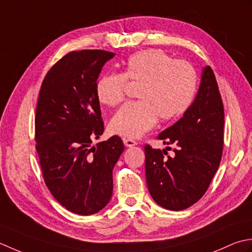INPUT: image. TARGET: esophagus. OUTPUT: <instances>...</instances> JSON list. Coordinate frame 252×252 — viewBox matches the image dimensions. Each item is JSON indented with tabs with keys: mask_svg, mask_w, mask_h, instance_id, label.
Returning <instances> with one entry per match:
<instances>
[{
	"mask_svg": "<svg viewBox=\"0 0 252 252\" xmlns=\"http://www.w3.org/2000/svg\"><path fill=\"white\" fill-rule=\"evenodd\" d=\"M123 142H124V145L126 147H133L137 145V142L135 140L129 139V138H124V139H123Z\"/></svg>",
	"mask_w": 252,
	"mask_h": 252,
	"instance_id": "esophagus-1",
	"label": "esophagus"
}]
</instances>
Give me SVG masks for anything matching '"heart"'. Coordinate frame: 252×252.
<instances>
[{
  "label": "heart",
  "mask_w": 252,
  "mask_h": 252,
  "mask_svg": "<svg viewBox=\"0 0 252 252\" xmlns=\"http://www.w3.org/2000/svg\"><path fill=\"white\" fill-rule=\"evenodd\" d=\"M127 81L140 85L139 101L127 103L113 116L111 131L138 138L155 127L158 120L171 122L190 107L198 87L191 64L176 61L160 50L140 51L128 58L123 74L102 76L95 86L102 104L116 106L125 100Z\"/></svg>",
  "instance_id": "heart-1"
}]
</instances>
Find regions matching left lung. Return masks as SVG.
<instances>
[{"label": "left lung", "instance_id": "1", "mask_svg": "<svg viewBox=\"0 0 252 252\" xmlns=\"http://www.w3.org/2000/svg\"><path fill=\"white\" fill-rule=\"evenodd\" d=\"M224 107L215 75L204 67L196 99L184 116L158 136L175 155L145 146L149 192L161 207L187 209L208 190L223 153ZM169 148V147H167Z\"/></svg>", "mask_w": 252, "mask_h": 252}]
</instances>
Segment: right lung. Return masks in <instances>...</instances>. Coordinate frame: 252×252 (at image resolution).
I'll use <instances>...</instances> for the list:
<instances>
[{"label": "right lung", "instance_id": "right-lung-1", "mask_svg": "<svg viewBox=\"0 0 252 252\" xmlns=\"http://www.w3.org/2000/svg\"><path fill=\"white\" fill-rule=\"evenodd\" d=\"M115 54L73 51L51 67L41 85L34 140L44 183L68 211L99 212L113 192L112 172L124 151L119 136L92 145L104 131L95 86Z\"/></svg>", "mask_w": 252, "mask_h": 252}]
</instances>
